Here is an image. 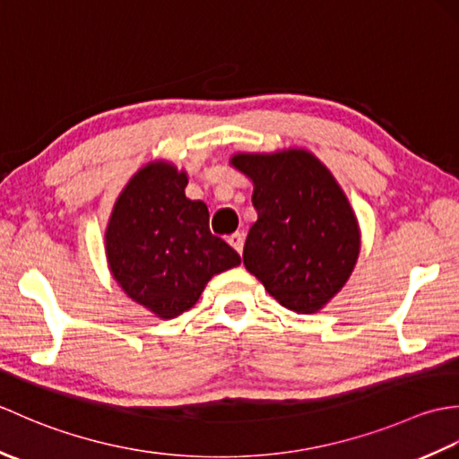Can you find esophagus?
I'll return each instance as SVG.
<instances>
[{"mask_svg":"<svg viewBox=\"0 0 459 459\" xmlns=\"http://www.w3.org/2000/svg\"><path fill=\"white\" fill-rule=\"evenodd\" d=\"M227 240H229V245L240 255L242 247H245V235H242V232H232V235Z\"/></svg>","mask_w":459,"mask_h":459,"instance_id":"esophagus-1","label":"esophagus"}]
</instances>
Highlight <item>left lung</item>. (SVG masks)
<instances>
[{
  "instance_id": "8db88e82",
  "label": "left lung",
  "mask_w": 459,
  "mask_h": 459,
  "mask_svg": "<svg viewBox=\"0 0 459 459\" xmlns=\"http://www.w3.org/2000/svg\"><path fill=\"white\" fill-rule=\"evenodd\" d=\"M232 165L255 183L258 212L242 260L278 304L314 314L345 286L359 256V227L333 175L304 150L240 153Z\"/></svg>"
}]
</instances>
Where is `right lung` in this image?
<instances>
[{"instance_id": "obj_1", "label": "right lung", "mask_w": 459, "mask_h": 459, "mask_svg": "<svg viewBox=\"0 0 459 459\" xmlns=\"http://www.w3.org/2000/svg\"><path fill=\"white\" fill-rule=\"evenodd\" d=\"M187 175L173 165L140 169L114 204L106 255L114 280L134 301L169 319L197 304L204 284L240 264L209 230V209L185 197Z\"/></svg>"}]
</instances>
